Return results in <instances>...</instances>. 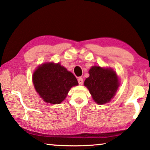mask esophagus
Segmentation results:
<instances>
[{"instance_id":"34e87169","label":"esophagus","mask_w":150,"mask_h":150,"mask_svg":"<svg viewBox=\"0 0 150 150\" xmlns=\"http://www.w3.org/2000/svg\"><path fill=\"white\" fill-rule=\"evenodd\" d=\"M78 82H79V85H83V79L82 77H79V79H78Z\"/></svg>"}]
</instances>
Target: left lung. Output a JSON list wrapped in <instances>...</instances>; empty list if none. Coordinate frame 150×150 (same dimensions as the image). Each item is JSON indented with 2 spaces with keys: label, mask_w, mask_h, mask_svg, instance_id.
Returning a JSON list of instances; mask_svg holds the SVG:
<instances>
[{
  "label": "left lung",
  "mask_w": 150,
  "mask_h": 150,
  "mask_svg": "<svg viewBox=\"0 0 150 150\" xmlns=\"http://www.w3.org/2000/svg\"><path fill=\"white\" fill-rule=\"evenodd\" d=\"M89 76L84 85L87 87L97 104L103 105L113 98L119 86V80L116 71L111 68L93 66L89 70Z\"/></svg>",
  "instance_id": "left-lung-1"
}]
</instances>
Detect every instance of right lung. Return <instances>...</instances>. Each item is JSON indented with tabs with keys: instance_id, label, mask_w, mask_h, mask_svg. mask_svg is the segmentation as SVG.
I'll use <instances>...</instances> for the list:
<instances>
[{
	"instance_id": "1",
	"label": "right lung",
	"mask_w": 150,
	"mask_h": 150,
	"mask_svg": "<svg viewBox=\"0 0 150 150\" xmlns=\"http://www.w3.org/2000/svg\"><path fill=\"white\" fill-rule=\"evenodd\" d=\"M35 89L45 103L59 104L65 100L71 87L79 85L76 78L59 63L38 66L32 77Z\"/></svg>"
}]
</instances>
